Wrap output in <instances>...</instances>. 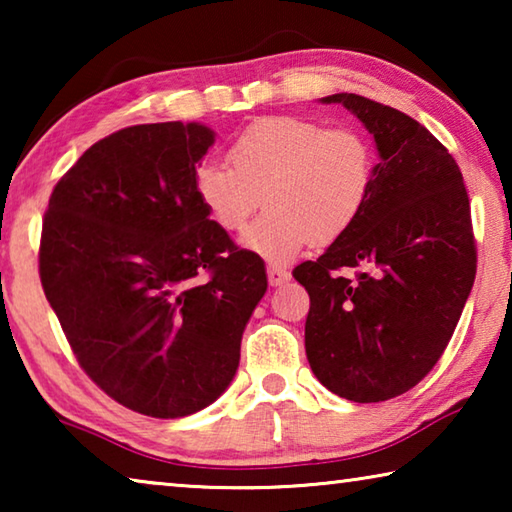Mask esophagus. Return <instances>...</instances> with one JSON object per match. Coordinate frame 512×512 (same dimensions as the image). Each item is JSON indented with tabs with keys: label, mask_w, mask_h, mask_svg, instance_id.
Listing matches in <instances>:
<instances>
[{
	"label": "esophagus",
	"mask_w": 512,
	"mask_h": 512,
	"mask_svg": "<svg viewBox=\"0 0 512 512\" xmlns=\"http://www.w3.org/2000/svg\"><path fill=\"white\" fill-rule=\"evenodd\" d=\"M266 275H268V284H271V287H280L282 282H287L289 277H291V273L287 271V268L280 266V264H268L266 266Z\"/></svg>",
	"instance_id": "obj_1"
}]
</instances>
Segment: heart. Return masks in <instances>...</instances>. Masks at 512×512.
<instances>
[{"label": "heart", "instance_id": "b5f03b06", "mask_svg": "<svg viewBox=\"0 0 512 512\" xmlns=\"http://www.w3.org/2000/svg\"><path fill=\"white\" fill-rule=\"evenodd\" d=\"M228 162L207 160L194 173L205 214L239 235L262 205L268 212L246 235V246L266 259H289L309 241L334 244L366 207L377 173L370 137L352 126L275 115L232 137Z\"/></svg>", "mask_w": 512, "mask_h": 512}]
</instances>
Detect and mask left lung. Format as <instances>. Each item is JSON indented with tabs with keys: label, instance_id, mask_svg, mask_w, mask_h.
Listing matches in <instances>:
<instances>
[{
	"label": "left lung",
	"instance_id": "obj_1",
	"mask_svg": "<svg viewBox=\"0 0 512 512\" xmlns=\"http://www.w3.org/2000/svg\"><path fill=\"white\" fill-rule=\"evenodd\" d=\"M375 135L381 162L357 223L293 277L309 293L314 375L352 402H384L429 375L476 275L470 196L443 144L404 112L332 94Z\"/></svg>",
	"mask_w": 512,
	"mask_h": 512
}]
</instances>
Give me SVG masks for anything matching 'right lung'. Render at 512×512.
<instances>
[{
    "mask_svg": "<svg viewBox=\"0 0 512 512\" xmlns=\"http://www.w3.org/2000/svg\"><path fill=\"white\" fill-rule=\"evenodd\" d=\"M201 124H140L103 137L58 180L38 271L76 361L126 409L183 418L235 377L241 334L266 293L262 257L207 219Z\"/></svg>",
    "mask_w": 512,
    "mask_h": 512,
    "instance_id": "add662e5",
    "label": "right lung"
}]
</instances>
